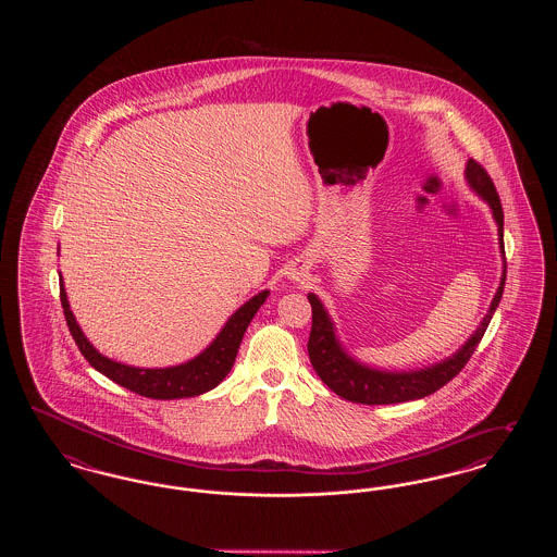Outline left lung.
<instances>
[{"label": "left lung", "mask_w": 557, "mask_h": 557, "mask_svg": "<svg viewBox=\"0 0 557 557\" xmlns=\"http://www.w3.org/2000/svg\"><path fill=\"white\" fill-rule=\"evenodd\" d=\"M466 175H468L470 186L474 187L493 209L495 221L499 225V244H502V252H504L505 259L504 207H502L497 187L493 184L491 175L486 173V169L476 160H468ZM505 271H507V267L504 265L502 286L495 294V298L491 302V309H488L484 321L480 323L476 334H472V338L447 361L420 371H398V373H395V371H377L352 361L338 345V341L334 336V325L327 318L323 305L319 302L318 296L309 294L313 323H311V334H309L307 348H309V359H311L313 370L318 371L321 382L325 386H330L338 397L346 398L350 403H361V405H393V403L416 400V398L428 397V395L436 393L438 388H443L447 382H450L459 371L463 370L466 363L470 361V357L474 355V350L480 345V341H482V336H484V332L491 323V318H493V313L499 307V300L504 296Z\"/></svg>", "instance_id": "left-lung-1"}]
</instances>
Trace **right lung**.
<instances>
[{
	"instance_id": "obj_1",
	"label": "right lung",
	"mask_w": 557,
	"mask_h": 557,
	"mask_svg": "<svg viewBox=\"0 0 557 557\" xmlns=\"http://www.w3.org/2000/svg\"><path fill=\"white\" fill-rule=\"evenodd\" d=\"M267 294L269 292H261L255 298H250L244 307H239L238 311L225 323V327L219 332V336L212 341V345L205 352H200L196 359L182 363L177 368L139 370V368H129V366H123L108 357H102L94 346L87 343V338L83 336L75 315L69 307L64 284L60 282V302L64 309L66 325L71 330L75 345L79 346L81 355L89 361V366L135 395L157 398V400L198 397V395L214 388L232 370L236 355H238L242 336H244L248 323L255 318V313L259 311V307L265 302Z\"/></svg>"
}]
</instances>
